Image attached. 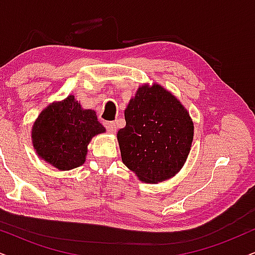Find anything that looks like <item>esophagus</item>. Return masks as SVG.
<instances>
[{
  "label": "esophagus",
  "mask_w": 255,
  "mask_h": 255,
  "mask_svg": "<svg viewBox=\"0 0 255 255\" xmlns=\"http://www.w3.org/2000/svg\"><path fill=\"white\" fill-rule=\"evenodd\" d=\"M105 127H106V129H107L108 133H111V134H114L115 131H117V125H115V122H106Z\"/></svg>",
  "instance_id": "obj_1"
}]
</instances>
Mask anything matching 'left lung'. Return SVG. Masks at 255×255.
<instances>
[{
	"label": "left lung",
	"instance_id": "1",
	"mask_svg": "<svg viewBox=\"0 0 255 255\" xmlns=\"http://www.w3.org/2000/svg\"><path fill=\"white\" fill-rule=\"evenodd\" d=\"M118 131L122 162L146 183L173 178L191 151L194 124L180 100L159 83L140 86Z\"/></svg>",
	"mask_w": 255,
	"mask_h": 255
}]
</instances>
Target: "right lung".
Instances as JSON below:
<instances>
[{
    "label": "right lung",
    "mask_w": 255,
    "mask_h": 255,
    "mask_svg": "<svg viewBox=\"0 0 255 255\" xmlns=\"http://www.w3.org/2000/svg\"><path fill=\"white\" fill-rule=\"evenodd\" d=\"M106 131L93 109H85L70 94L42 111L33 128L31 143L37 156L59 170L82 166L93 137Z\"/></svg>",
    "instance_id": "add662e5"
}]
</instances>
